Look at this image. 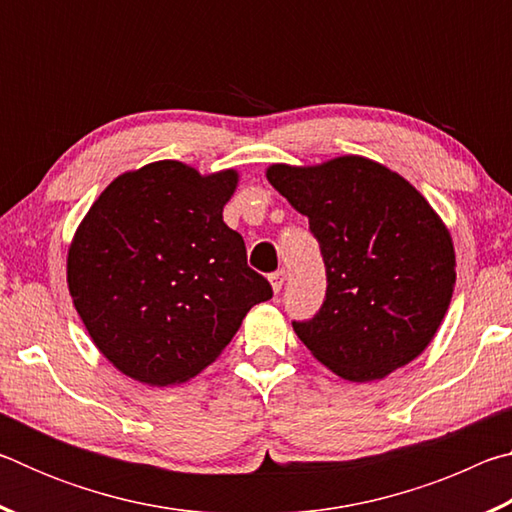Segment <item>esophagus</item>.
<instances>
[{
	"label": "esophagus",
	"mask_w": 512,
	"mask_h": 512,
	"mask_svg": "<svg viewBox=\"0 0 512 512\" xmlns=\"http://www.w3.org/2000/svg\"><path fill=\"white\" fill-rule=\"evenodd\" d=\"M268 280H271L273 291L280 293L282 287H284V280H287V275H284V271H275L271 277H268Z\"/></svg>",
	"instance_id": "esophagus-1"
}]
</instances>
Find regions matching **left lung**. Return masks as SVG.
<instances>
[{
	"label": "left lung",
	"mask_w": 512,
	"mask_h": 512,
	"mask_svg": "<svg viewBox=\"0 0 512 512\" xmlns=\"http://www.w3.org/2000/svg\"><path fill=\"white\" fill-rule=\"evenodd\" d=\"M266 178L309 219L327 293L298 339L348 381L384 379L420 357L452 302V235L400 173L361 155L314 167L271 164Z\"/></svg>",
	"instance_id": "left-lung-1"
}]
</instances>
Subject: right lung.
Segmentation results:
<instances>
[{"label": "right lung", "instance_id": "add662e5", "mask_svg": "<svg viewBox=\"0 0 512 512\" xmlns=\"http://www.w3.org/2000/svg\"><path fill=\"white\" fill-rule=\"evenodd\" d=\"M239 173L201 176L178 160L126 171L85 214L67 253V287L112 366L149 386L196 377L250 307L273 296L223 223Z\"/></svg>", "mask_w": 512, "mask_h": 512}]
</instances>
